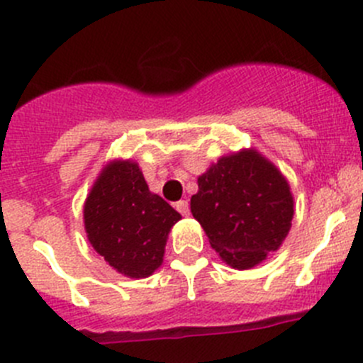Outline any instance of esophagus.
Instances as JSON below:
<instances>
[{
	"mask_svg": "<svg viewBox=\"0 0 363 363\" xmlns=\"http://www.w3.org/2000/svg\"><path fill=\"white\" fill-rule=\"evenodd\" d=\"M175 208H177L182 216H189V203L186 202V200H179V202L175 203Z\"/></svg>",
	"mask_w": 363,
	"mask_h": 363,
	"instance_id": "34e87169",
	"label": "esophagus"
}]
</instances>
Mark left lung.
<instances>
[{
	"instance_id": "8db88e82",
	"label": "left lung",
	"mask_w": 363,
	"mask_h": 363,
	"mask_svg": "<svg viewBox=\"0 0 363 363\" xmlns=\"http://www.w3.org/2000/svg\"><path fill=\"white\" fill-rule=\"evenodd\" d=\"M294 195L279 168L256 149L223 156L199 177L191 214L212 250L237 270L262 263L286 239Z\"/></svg>"
}]
</instances>
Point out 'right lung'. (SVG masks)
<instances>
[{"mask_svg":"<svg viewBox=\"0 0 363 363\" xmlns=\"http://www.w3.org/2000/svg\"><path fill=\"white\" fill-rule=\"evenodd\" d=\"M179 219L170 203L149 191L131 160L105 164L84 202L87 240L113 270L131 279L160 269L168 233Z\"/></svg>","mask_w":363,"mask_h":363,"instance_id":"1","label":"right lung"}]
</instances>
